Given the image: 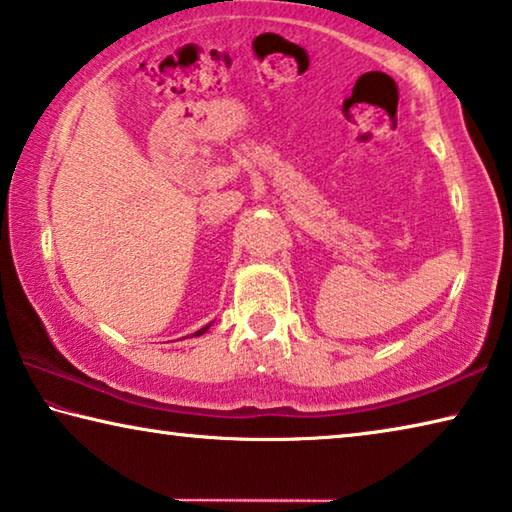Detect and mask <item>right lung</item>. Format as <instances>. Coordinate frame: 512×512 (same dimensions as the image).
I'll list each match as a JSON object with an SVG mask.
<instances>
[{
    "mask_svg": "<svg viewBox=\"0 0 512 512\" xmlns=\"http://www.w3.org/2000/svg\"><path fill=\"white\" fill-rule=\"evenodd\" d=\"M212 325H205V327H201V329H198V332H194L192 336H201V334H205L207 332V329H210Z\"/></svg>",
    "mask_w": 512,
    "mask_h": 512,
    "instance_id": "obj_1",
    "label": "right lung"
}]
</instances>
